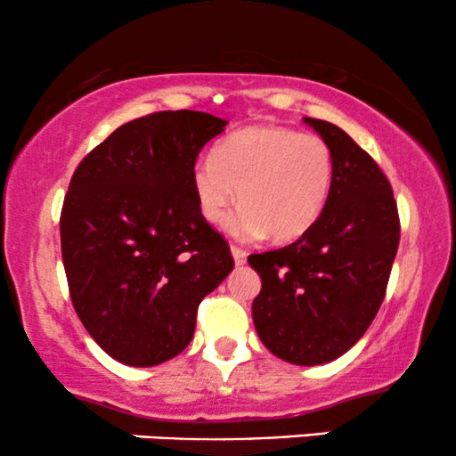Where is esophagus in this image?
Wrapping results in <instances>:
<instances>
[{
    "mask_svg": "<svg viewBox=\"0 0 456 456\" xmlns=\"http://www.w3.org/2000/svg\"><path fill=\"white\" fill-rule=\"evenodd\" d=\"M232 255H233V259H235V265H242V264H246V250L244 248H240V246H232Z\"/></svg>",
    "mask_w": 456,
    "mask_h": 456,
    "instance_id": "34e87169",
    "label": "esophagus"
}]
</instances>
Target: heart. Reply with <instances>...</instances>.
I'll return each mask as SVG.
<instances>
[{
  "mask_svg": "<svg viewBox=\"0 0 456 456\" xmlns=\"http://www.w3.org/2000/svg\"><path fill=\"white\" fill-rule=\"evenodd\" d=\"M192 195L203 221L227 218L233 238L274 242L302 238L319 221L334 188V156L317 134L294 128L255 126L223 139L212 159L192 169Z\"/></svg>",
  "mask_w": 456,
  "mask_h": 456,
  "instance_id": "b5f03b06",
  "label": "heart"
}]
</instances>
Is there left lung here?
Masks as SVG:
<instances>
[{"label":"left lung","instance_id":"1","mask_svg":"<svg viewBox=\"0 0 456 456\" xmlns=\"http://www.w3.org/2000/svg\"><path fill=\"white\" fill-rule=\"evenodd\" d=\"M334 156V188L319 221L296 242L248 264L261 291L253 322L265 347L291 364L338 358L384 302L401 238L399 210L379 165L345 130L306 118Z\"/></svg>","mask_w":456,"mask_h":456}]
</instances>
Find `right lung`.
I'll return each instance as SVG.
<instances>
[{
    "mask_svg": "<svg viewBox=\"0 0 456 456\" xmlns=\"http://www.w3.org/2000/svg\"><path fill=\"white\" fill-rule=\"evenodd\" d=\"M224 119L159 111L113 130L72 174L61 261L78 319L111 358L154 366L184 352L197 308L233 270L192 195L199 151Z\"/></svg>",
    "mask_w": 456,
    "mask_h": 456,
    "instance_id": "add662e5",
    "label": "right lung"
}]
</instances>
